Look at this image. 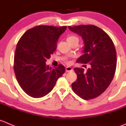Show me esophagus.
<instances>
[{
    "label": "esophagus",
    "instance_id": "obj_1",
    "mask_svg": "<svg viewBox=\"0 0 126 126\" xmlns=\"http://www.w3.org/2000/svg\"><path fill=\"white\" fill-rule=\"evenodd\" d=\"M73 70V68L70 67H67L65 68V71L66 72H70V71Z\"/></svg>",
    "mask_w": 126,
    "mask_h": 126
}]
</instances>
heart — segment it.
Wrapping results in <instances>:
<instances>
[{"label": "heart", "mask_w": 126, "mask_h": 126, "mask_svg": "<svg viewBox=\"0 0 126 126\" xmlns=\"http://www.w3.org/2000/svg\"><path fill=\"white\" fill-rule=\"evenodd\" d=\"M67 40L69 43H72V42H75V41H79V40H78V37H76V36L70 35V36H68V37H67Z\"/></svg>", "instance_id": "1"}]
</instances>
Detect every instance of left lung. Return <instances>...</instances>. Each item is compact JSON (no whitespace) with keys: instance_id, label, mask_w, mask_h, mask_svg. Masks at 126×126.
I'll return each mask as SVG.
<instances>
[{"instance_id":"8db88e82","label":"left lung","mask_w":126,"mask_h":126,"mask_svg":"<svg viewBox=\"0 0 126 126\" xmlns=\"http://www.w3.org/2000/svg\"><path fill=\"white\" fill-rule=\"evenodd\" d=\"M84 43L83 54L77 62L89 63L87 71L73 68L77 79L72 84L74 93L84 100L99 96L109 86L116 68V52L113 41L102 29L94 25L68 26Z\"/></svg>"}]
</instances>
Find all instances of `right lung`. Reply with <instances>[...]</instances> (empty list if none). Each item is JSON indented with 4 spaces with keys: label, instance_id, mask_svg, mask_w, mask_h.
<instances>
[{
    "label": "right lung",
    "instance_id": "obj_1",
    "mask_svg": "<svg viewBox=\"0 0 126 126\" xmlns=\"http://www.w3.org/2000/svg\"><path fill=\"white\" fill-rule=\"evenodd\" d=\"M66 29L67 26H35L26 31L18 41L14 71L19 86L29 96H45L65 72L63 65L52 68L46 61L56 49L57 42Z\"/></svg>",
    "mask_w": 126,
    "mask_h": 126
}]
</instances>
